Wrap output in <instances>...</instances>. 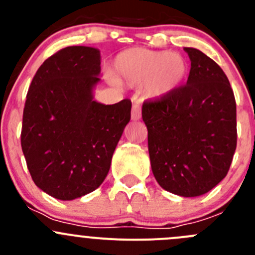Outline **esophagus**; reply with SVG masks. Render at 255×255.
Returning <instances> with one entry per match:
<instances>
[{
    "label": "esophagus",
    "mask_w": 255,
    "mask_h": 255,
    "mask_svg": "<svg viewBox=\"0 0 255 255\" xmlns=\"http://www.w3.org/2000/svg\"><path fill=\"white\" fill-rule=\"evenodd\" d=\"M142 117V110H140V106L138 104H134L132 107V120L138 121Z\"/></svg>",
    "instance_id": "obj_1"
}]
</instances>
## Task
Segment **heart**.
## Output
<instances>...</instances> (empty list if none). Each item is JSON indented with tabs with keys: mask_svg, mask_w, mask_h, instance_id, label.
I'll return each mask as SVG.
<instances>
[{
	"mask_svg": "<svg viewBox=\"0 0 255 255\" xmlns=\"http://www.w3.org/2000/svg\"><path fill=\"white\" fill-rule=\"evenodd\" d=\"M115 70L128 84H145L150 96L161 97L181 86L189 65L181 54L132 48L118 54L115 59Z\"/></svg>",
	"mask_w": 255,
	"mask_h": 255,
	"instance_id": "heart-1",
	"label": "heart"
}]
</instances>
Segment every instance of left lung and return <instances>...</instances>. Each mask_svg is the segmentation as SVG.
Here are the masks:
<instances>
[{"label":"left lung","mask_w":255,"mask_h":255,"mask_svg":"<svg viewBox=\"0 0 255 255\" xmlns=\"http://www.w3.org/2000/svg\"><path fill=\"white\" fill-rule=\"evenodd\" d=\"M186 85L143 102L151 170L164 190L195 197L227 175L237 146V109L227 76L195 48Z\"/></svg>","instance_id":"obj_1"}]
</instances>
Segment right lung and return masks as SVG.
Instances as JSON below:
<instances>
[{"label":"right lung","mask_w":255,"mask_h":255,"mask_svg":"<svg viewBox=\"0 0 255 255\" xmlns=\"http://www.w3.org/2000/svg\"><path fill=\"white\" fill-rule=\"evenodd\" d=\"M100 64L97 49L66 47L40 65L28 89L20 145L34 184L55 199H78L104 182L130 120L128 99L92 100Z\"/></svg>","instance_id":"add662e5"}]
</instances>
